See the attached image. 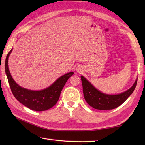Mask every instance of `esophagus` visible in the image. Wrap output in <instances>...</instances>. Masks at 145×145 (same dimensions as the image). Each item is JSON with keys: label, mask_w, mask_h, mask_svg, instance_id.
<instances>
[{"label": "esophagus", "mask_w": 145, "mask_h": 145, "mask_svg": "<svg viewBox=\"0 0 145 145\" xmlns=\"http://www.w3.org/2000/svg\"><path fill=\"white\" fill-rule=\"evenodd\" d=\"M75 70H76V71L77 72H79V73H81L82 71H83V69L82 68V67L81 66H77L76 67V69H75Z\"/></svg>", "instance_id": "obj_1"}]
</instances>
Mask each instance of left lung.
<instances>
[{"label":"left lung","mask_w":145,"mask_h":145,"mask_svg":"<svg viewBox=\"0 0 145 145\" xmlns=\"http://www.w3.org/2000/svg\"><path fill=\"white\" fill-rule=\"evenodd\" d=\"M83 92L85 101L95 109L100 110H112L124 103L133 93L137 84V78L131 87L123 93L116 95H109L102 93L95 88L84 76H81Z\"/></svg>","instance_id":"obj_1"}]
</instances>
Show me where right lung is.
<instances>
[{
  "label": "right lung",
  "mask_w": 145,
  "mask_h": 145,
  "mask_svg": "<svg viewBox=\"0 0 145 145\" xmlns=\"http://www.w3.org/2000/svg\"><path fill=\"white\" fill-rule=\"evenodd\" d=\"M12 48L8 52L5 61V71L11 91L15 98L24 106L37 112L45 111L53 107L59 99L61 91L73 72L66 73L55 80L48 87L41 90H30L18 85L12 78L8 69V57Z\"/></svg>",
  "instance_id": "obj_1"
}]
</instances>
